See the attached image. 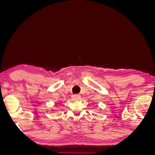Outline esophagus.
Here are the masks:
<instances>
[{
	"label": "esophagus",
	"instance_id": "34e87169",
	"mask_svg": "<svg viewBox=\"0 0 155 155\" xmlns=\"http://www.w3.org/2000/svg\"><path fill=\"white\" fill-rule=\"evenodd\" d=\"M72 99L74 100H79L81 99V96L80 95H77V94H75L72 96Z\"/></svg>",
	"mask_w": 155,
	"mask_h": 155
}]
</instances>
